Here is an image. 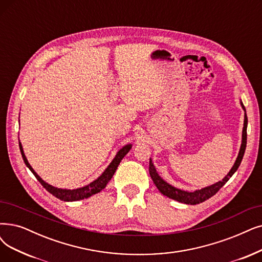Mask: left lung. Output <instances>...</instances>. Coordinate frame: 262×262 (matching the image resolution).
<instances>
[{
	"mask_svg": "<svg viewBox=\"0 0 262 262\" xmlns=\"http://www.w3.org/2000/svg\"><path fill=\"white\" fill-rule=\"evenodd\" d=\"M239 104L242 106L244 113V123H243V131H242V142H241V147L238 150V155L236 157V160L233 164V166L231 167V170L228 172V174L224 177L222 181H219L213 185H210L207 187L201 188V189H196L194 191H186V190H182L176 188L174 186H172L171 184H169L167 182H165L162 177L159 175V173L157 172L156 166L152 163L151 158L149 159V174L151 180L154 182V184L156 185V187L158 188V190L165 196L172 199V200H175L177 202L181 203H185V204H190V205H195L199 203H202L204 201H206L207 199H210L211 196H213L214 194L217 193V191L221 189V188L230 180L236 170L238 169V166L242 162L243 156L246 149V141H247V116H246V110L244 107V104L242 102V100L239 99Z\"/></svg>",
	"mask_w": 262,
	"mask_h": 262,
	"instance_id": "1",
	"label": "left lung"
}]
</instances>
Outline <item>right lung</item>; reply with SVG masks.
I'll list each match as a JSON object with an SVG mask.
<instances>
[{"mask_svg": "<svg viewBox=\"0 0 262 262\" xmlns=\"http://www.w3.org/2000/svg\"><path fill=\"white\" fill-rule=\"evenodd\" d=\"M20 117V116H19ZM19 148H20V152H21L23 156V159L26 163V165L29 167V170L34 174V176L37 179V181L41 184L45 189L51 193L52 195H55L56 198L60 199L62 201H66V202H73V201H79V200H83V199H87L93 194L99 193L100 191H102L104 188L106 187V185L108 184V182L112 180V177L114 175V173L116 172L117 167L120 163V161L122 160L123 157L127 155L130 149L132 148V144H127L124 145L123 147H121L116 156L114 157V159L112 160V162L107 165V167L104 172L96 179L93 182H91L90 184L83 186V187H79V188H75V189H66V188H58L55 186H51L48 183H46L45 181H43V179L34 171V169L32 166L30 165L27 157L25 155L24 148H23V145L19 141Z\"/></svg>", "mask_w": 262, "mask_h": 262, "instance_id": "1", "label": "right lung"}]
</instances>
